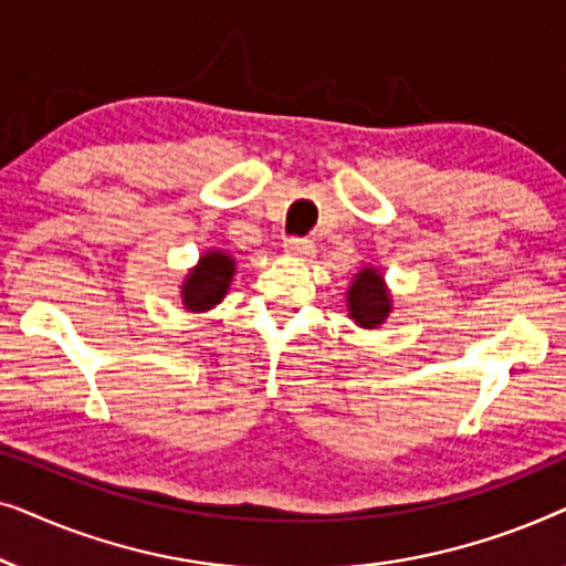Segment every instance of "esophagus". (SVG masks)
<instances>
[{
    "label": "esophagus",
    "instance_id": "34e87169",
    "mask_svg": "<svg viewBox=\"0 0 566 566\" xmlns=\"http://www.w3.org/2000/svg\"><path fill=\"white\" fill-rule=\"evenodd\" d=\"M283 247H285V252L293 254V258H312L314 254V242L304 237H289Z\"/></svg>",
    "mask_w": 566,
    "mask_h": 566
}]
</instances>
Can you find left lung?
Instances as JSON below:
<instances>
[{
	"label": "left lung",
	"instance_id": "1",
	"mask_svg": "<svg viewBox=\"0 0 566 566\" xmlns=\"http://www.w3.org/2000/svg\"><path fill=\"white\" fill-rule=\"evenodd\" d=\"M347 306H350L353 319L366 329H374L389 316L391 301L376 270H360L350 285V293H347Z\"/></svg>",
	"mask_w": 566,
	"mask_h": 566
}]
</instances>
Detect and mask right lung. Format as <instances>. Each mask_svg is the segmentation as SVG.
<instances>
[{"label":"right lung","instance_id":"obj_1","mask_svg":"<svg viewBox=\"0 0 566 566\" xmlns=\"http://www.w3.org/2000/svg\"><path fill=\"white\" fill-rule=\"evenodd\" d=\"M231 275H234V260L223 252H208L200 265L188 275L182 285V301L192 312H203L219 304L227 293Z\"/></svg>","mask_w":566,"mask_h":566}]
</instances>
